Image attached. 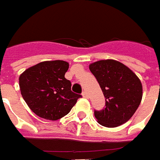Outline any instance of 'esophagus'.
<instances>
[{"label":"esophagus","mask_w":160,"mask_h":160,"mask_svg":"<svg viewBox=\"0 0 160 160\" xmlns=\"http://www.w3.org/2000/svg\"><path fill=\"white\" fill-rule=\"evenodd\" d=\"M82 97L86 98H89V95H88V92H86V91H84V92L82 93Z\"/></svg>","instance_id":"34e87169"}]
</instances>
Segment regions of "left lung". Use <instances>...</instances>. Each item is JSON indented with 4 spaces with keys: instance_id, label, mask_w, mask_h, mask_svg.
Here are the masks:
<instances>
[{
    "instance_id": "1",
    "label": "left lung",
    "mask_w": 160,
    "mask_h": 160,
    "mask_svg": "<svg viewBox=\"0 0 160 160\" xmlns=\"http://www.w3.org/2000/svg\"><path fill=\"white\" fill-rule=\"evenodd\" d=\"M106 98V108L94 111L98 122L115 128L127 122L139 107L142 97L140 79L130 68L114 60H101L90 64Z\"/></svg>"
}]
</instances>
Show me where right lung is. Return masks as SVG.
Returning <instances> with one entry per match:
<instances>
[{
  "label": "right lung",
  "mask_w": 160,
  "mask_h": 160,
  "mask_svg": "<svg viewBox=\"0 0 160 160\" xmlns=\"http://www.w3.org/2000/svg\"><path fill=\"white\" fill-rule=\"evenodd\" d=\"M68 63L47 61L27 68L19 77V87L28 107L39 117L56 121L70 112L80 94L71 91L65 78Z\"/></svg>",
  "instance_id": "add662e5"
}]
</instances>
